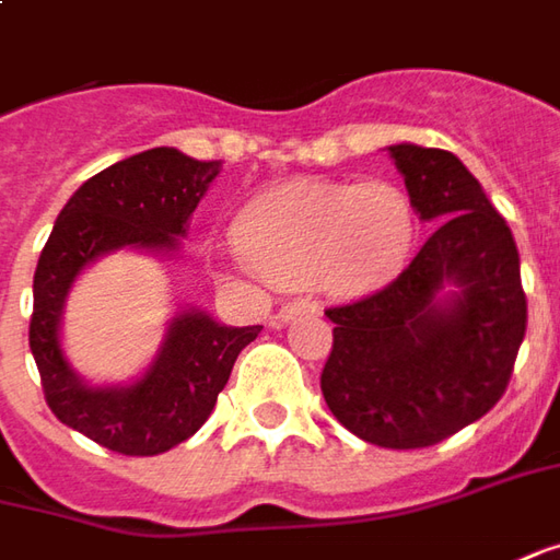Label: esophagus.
<instances>
[{"mask_svg": "<svg viewBox=\"0 0 560 560\" xmlns=\"http://www.w3.org/2000/svg\"><path fill=\"white\" fill-rule=\"evenodd\" d=\"M310 310H313V303H310V300H291V303H284L279 313L272 316V325L281 328V325H288L291 318L303 316V313H310Z\"/></svg>", "mask_w": 560, "mask_h": 560, "instance_id": "1", "label": "esophagus"}]
</instances>
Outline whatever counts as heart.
I'll use <instances>...</instances> for the list:
<instances>
[{
    "label": "heart",
    "instance_id": "obj_1",
    "mask_svg": "<svg viewBox=\"0 0 560 560\" xmlns=\"http://www.w3.org/2000/svg\"><path fill=\"white\" fill-rule=\"evenodd\" d=\"M418 232L412 201L390 183L294 179L257 195L235 220L238 269L279 284L318 279L353 294L394 279Z\"/></svg>",
    "mask_w": 560,
    "mask_h": 560
}]
</instances>
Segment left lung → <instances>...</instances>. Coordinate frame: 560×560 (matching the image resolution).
<instances>
[{"label":"left lung","mask_w":560,"mask_h":560,"mask_svg":"<svg viewBox=\"0 0 560 560\" xmlns=\"http://www.w3.org/2000/svg\"><path fill=\"white\" fill-rule=\"evenodd\" d=\"M387 151L415 213L440 229L387 288L325 310L335 343L322 394L359 440L421 450L502 399L527 331V294L511 229L468 166L443 148Z\"/></svg>","instance_id":"1"}]
</instances>
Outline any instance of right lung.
Returning <instances> with one entry per match:
<instances>
[{"label": "right lung", "instance_id": "obj_1", "mask_svg": "<svg viewBox=\"0 0 560 560\" xmlns=\"http://www.w3.org/2000/svg\"><path fill=\"white\" fill-rule=\"evenodd\" d=\"M220 166L176 148H151L117 161L73 191L39 254L30 350L43 394L61 424L110 453L161 455L188 440L213 412L238 353L260 335L262 325L232 328L201 310L179 313L145 375L124 387L86 384L61 347V313L77 276L120 247L176 250Z\"/></svg>", "mask_w": 560, "mask_h": 560}]
</instances>
